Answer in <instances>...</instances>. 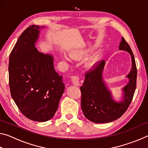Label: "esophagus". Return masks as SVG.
<instances>
[{
	"label": "esophagus",
	"mask_w": 148,
	"mask_h": 148,
	"mask_svg": "<svg viewBox=\"0 0 148 148\" xmlns=\"http://www.w3.org/2000/svg\"><path fill=\"white\" fill-rule=\"evenodd\" d=\"M71 82L72 84L75 86H79V77L77 76H71Z\"/></svg>",
	"instance_id": "esophagus-1"
}]
</instances>
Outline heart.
<instances>
[{"instance_id": "1", "label": "heart", "mask_w": 148, "mask_h": 148, "mask_svg": "<svg viewBox=\"0 0 148 148\" xmlns=\"http://www.w3.org/2000/svg\"><path fill=\"white\" fill-rule=\"evenodd\" d=\"M90 52V49L87 48H76L70 52V56L71 58L75 60L82 59L86 57ZM100 54L99 52H96V53L92 55L91 57H89L86 61V66L89 69L93 68L95 66H96L97 62H99L100 59ZM62 57L64 61L66 62H71V60L70 57L66 53H63L62 55Z\"/></svg>"}]
</instances>
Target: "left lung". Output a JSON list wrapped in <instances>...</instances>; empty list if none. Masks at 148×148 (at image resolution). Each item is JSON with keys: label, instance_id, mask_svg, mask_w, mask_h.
I'll list each match as a JSON object with an SVG mask.
<instances>
[{"label": "left lung", "instance_id": "left-lung-1", "mask_svg": "<svg viewBox=\"0 0 148 148\" xmlns=\"http://www.w3.org/2000/svg\"><path fill=\"white\" fill-rule=\"evenodd\" d=\"M119 49L127 51L131 57L132 66L126 77L129 82L122 88V96L116 101L112 91L103 78V71L106 61L100 62L93 71H89L85 76L82 92L81 107L85 117L96 123L112 122L119 118L128 108L136 89L137 69L134 55L129 45L122 37Z\"/></svg>", "mask_w": 148, "mask_h": 148}]
</instances>
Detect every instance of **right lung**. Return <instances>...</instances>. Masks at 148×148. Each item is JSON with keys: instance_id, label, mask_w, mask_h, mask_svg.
Returning <instances> with one entry per match:
<instances>
[{"instance_id": "add662e5", "label": "right lung", "mask_w": 148, "mask_h": 148, "mask_svg": "<svg viewBox=\"0 0 148 148\" xmlns=\"http://www.w3.org/2000/svg\"><path fill=\"white\" fill-rule=\"evenodd\" d=\"M44 27L31 25L23 32L9 58V84L12 99L25 116L44 122L51 119L64 91L62 76L54 69L51 54L36 48Z\"/></svg>"}]
</instances>
